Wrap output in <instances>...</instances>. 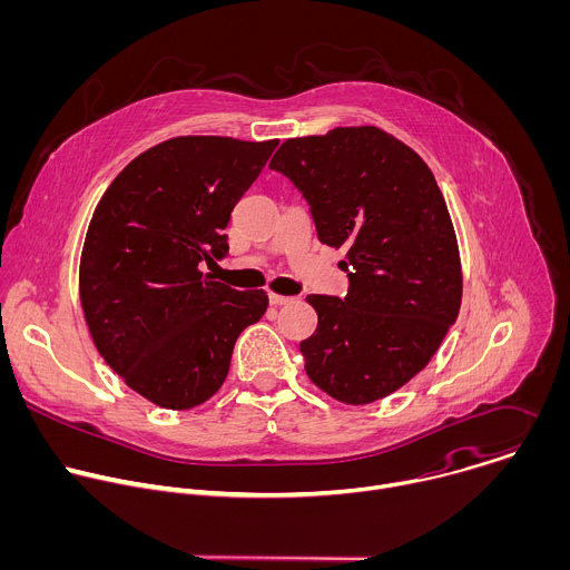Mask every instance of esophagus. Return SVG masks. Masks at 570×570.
I'll use <instances>...</instances> for the list:
<instances>
[{"mask_svg":"<svg viewBox=\"0 0 570 570\" xmlns=\"http://www.w3.org/2000/svg\"><path fill=\"white\" fill-rule=\"evenodd\" d=\"M268 299H271V304H275V306H282V304H288V302H293V297H286V295H277V293H271V295H268Z\"/></svg>","mask_w":570,"mask_h":570,"instance_id":"1","label":"esophagus"}]
</instances>
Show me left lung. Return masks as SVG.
<instances>
[{
    "mask_svg": "<svg viewBox=\"0 0 570 570\" xmlns=\"http://www.w3.org/2000/svg\"><path fill=\"white\" fill-rule=\"evenodd\" d=\"M271 169L304 196L317 238L345 248V299L308 295L317 330L299 343L308 379L363 405L422 372L458 317L453 223L426 161L374 126L286 139Z\"/></svg>",
    "mask_w": 570,
    "mask_h": 570,
    "instance_id": "left-lung-1",
    "label": "left lung"
}]
</instances>
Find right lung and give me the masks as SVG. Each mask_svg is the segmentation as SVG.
Wrapping results in <instances>:
<instances>
[{"instance_id": "obj_1", "label": "right lung", "mask_w": 570, "mask_h": 570, "mask_svg": "<svg viewBox=\"0 0 570 570\" xmlns=\"http://www.w3.org/2000/svg\"><path fill=\"white\" fill-rule=\"evenodd\" d=\"M271 141L189 135L161 141L112 180L90 220L78 288L104 361L144 399L189 411L225 381L238 334L268 308L200 273L229 250L234 205Z\"/></svg>"}]
</instances>
